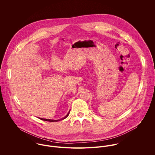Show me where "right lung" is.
Returning <instances> with one entry per match:
<instances>
[{"label": "right lung", "instance_id": "add662e5", "mask_svg": "<svg viewBox=\"0 0 155 155\" xmlns=\"http://www.w3.org/2000/svg\"><path fill=\"white\" fill-rule=\"evenodd\" d=\"M69 113H70V111H68V113H67V114L66 116L64 117H63V118H62V119H58V120H52V119H43V118H39L40 119H41V120H45V121H49V122H57V121H59V120H63V119H66L67 117L68 116V114H69Z\"/></svg>", "mask_w": 155, "mask_h": 155}]
</instances>
